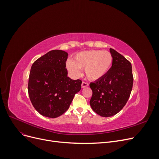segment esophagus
Wrapping results in <instances>:
<instances>
[{
    "label": "esophagus",
    "instance_id": "obj_1",
    "mask_svg": "<svg viewBox=\"0 0 159 159\" xmlns=\"http://www.w3.org/2000/svg\"><path fill=\"white\" fill-rule=\"evenodd\" d=\"M88 86H89V84L87 82H85V81H83L82 84H81V87H82L83 88L88 87Z\"/></svg>",
    "mask_w": 159,
    "mask_h": 159
}]
</instances>
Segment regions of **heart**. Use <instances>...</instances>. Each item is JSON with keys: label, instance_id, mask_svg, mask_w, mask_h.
<instances>
[{"label": "heart", "instance_id": "obj_1", "mask_svg": "<svg viewBox=\"0 0 159 159\" xmlns=\"http://www.w3.org/2000/svg\"><path fill=\"white\" fill-rule=\"evenodd\" d=\"M113 56L108 51L87 50L78 53L73 61L66 63L68 70L74 76L80 75L79 70H84L88 79L97 81L106 75L111 68Z\"/></svg>", "mask_w": 159, "mask_h": 159}]
</instances>
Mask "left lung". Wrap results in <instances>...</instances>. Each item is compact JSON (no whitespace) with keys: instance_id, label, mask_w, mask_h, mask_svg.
Returning <instances> with one entry per match:
<instances>
[{"instance_id":"8db88e82","label":"left lung","mask_w":159,"mask_h":159,"mask_svg":"<svg viewBox=\"0 0 159 159\" xmlns=\"http://www.w3.org/2000/svg\"><path fill=\"white\" fill-rule=\"evenodd\" d=\"M112 66L103 78L90 83L92 97L90 105L102 117L117 114L127 103L133 84L131 64L119 52L110 48Z\"/></svg>"}]
</instances>
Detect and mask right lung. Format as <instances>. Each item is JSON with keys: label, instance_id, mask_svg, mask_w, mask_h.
I'll return each instance as SVG.
<instances>
[{"label": "right lung", "instance_id": "add662e5", "mask_svg": "<svg viewBox=\"0 0 159 159\" xmlns=\"http://www.w3.org/2000/svg\"><path fill=\"white\" fill-rule=\"evenodd\" d=\"M68 56L63 50H51L31 67L28 95L34 107L43 116L56 118L64 114L81 88L82 81L68 76Z\"/></svg>", "mask_w": 159, "mask_h": 159}]
</instances>
